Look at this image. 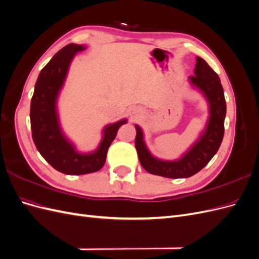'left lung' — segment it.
Here are the masks:
<instances>
[{"label":"left lung","instance_id":"left-lung-1","mask_svg":"<svg viewBox=\"0 0 259 259\" xmlns=\"http://www.w3.org/2000/svg\"><path fill=\"white\" fill-rule=\"evenodd\" d=\"M194 74L189 77L190 82L204 93L209 104L210 116L206 131L182 159L168 162L155 159L149 153L143 140V132L136 125L135 147L140 164L148 173L167 178L190 177L206 166L221 147L226 116V100L221 79L201 57H197Z\"/></svg>","mask_w":259,"mask_h":259}]
</instances>
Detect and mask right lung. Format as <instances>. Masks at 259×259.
Instances as JSON below:
<instances>
[{"label":"right lung","instance_id":"1","mask_svg":"<svg viewBox=\"0 0 259 259\" xmlns=\"http://www.w3.org/2000/svg\"><path fill=\"white\" fill-rule=\"evenodd\" d=\"M84 49L83 45L71 43L55 54L38 74L30 106L31 132L36 149L55 169L67 175L90 174L103 167L117 130L126 123V120H122L107 126L99 148L90 154L77 153L62 135L57 120L56 98L70 61L75 53Z\"/></svg>","mask_w":259,"mask_h":259}]
</instances>
